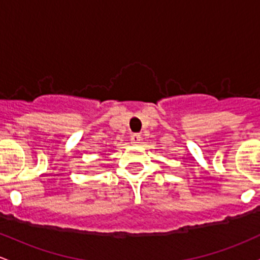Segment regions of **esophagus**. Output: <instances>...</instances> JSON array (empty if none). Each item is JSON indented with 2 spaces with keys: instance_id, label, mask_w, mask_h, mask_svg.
<instances>
[{
  "instance_id": "1",
  "label": "esophagus",
  "mask_w": 260,
  "mask_h": 260,
  "mask_svg": "<svg viewBox=\"0 0 260 260\" xmlns=\"http://www.w3.org/2000/svg\"><path fill=\"white\" fill-rule=\"evenodd\" d=\"M130 140H131V144H134V145H138V144L141 141V135L140 134H133L130 138Z\"/></svg>"
}]
</instances>
